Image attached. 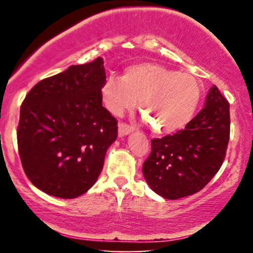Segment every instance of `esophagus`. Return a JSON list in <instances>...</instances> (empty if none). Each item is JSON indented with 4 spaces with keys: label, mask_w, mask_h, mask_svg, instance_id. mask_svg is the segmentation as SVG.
<instances>
[{
    "label": "esophagus",
    "mask_w": 253,
    "mask_h": 253,
    "mask_svg": "<svg viewBox=\"0 0 253 253\" xmlns=\"http://www.w3.org/2000/svg\"><path fill=\"white\" fill-rule=\"evenodd\" d=\"M130 132H132V127H129L128 125L126 124L119 125V136H120V138L128 135Z\"/></svg>",
    "instance_id": "obj_1"
}]
</instances>
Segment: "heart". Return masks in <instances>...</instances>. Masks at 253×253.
I'll return each instance as SVG.
<instances>
[{"mask_svg":"<svg viewBox=\"0 0 253 253\" xmlns=\"http://www.w3.org/2000/svg\"><path fill=\"white\" fill-rule=\"evenodd\" d=\"M101 95L106 108L114 115L133 109L140 100V110L152 130L170 134L191 120L201 89L196 78L188 72L144 63L127 68L123 77H107Z\"/></svg>","mask_w":253,"mask_h":253,"instance_id":"b5f03b06","label":"heart"}]
</instances>
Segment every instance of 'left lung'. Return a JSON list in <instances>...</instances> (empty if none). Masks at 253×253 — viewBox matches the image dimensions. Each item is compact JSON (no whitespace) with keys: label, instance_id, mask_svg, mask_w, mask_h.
Instances as JSON below:
<instances>
[{"label":"left lung","instance_id":"obj_1","mask_svg":"<svg viewBox=\"0 0 253 253\" xmlns=\"http://www.w3.org/2000/svg\"><path fill=\"white\" fill-rule=\"evenodd\" d=\"M229 140V104L215 85L205 107L184 129L152 139L143 175L156 194L168 200L190 196L219 171Z\"/></svg>","mask_w":253,"mask_h":253}]
</instances>
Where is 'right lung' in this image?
I'll list each match as a JSON object with an SVG mask.
<instances>
[{
    "label": "right lung",
    "instance_id": "obj_1",
    "mask_svg": "<svg viewBox=\"0 0 253 253\" xmlns=\"http://www.w3.org/2000/svg\"><path fill=\"white\" fill-rule=\"evenodd\" d=\"M102 58L40 81L20 108L17 145L38 189L75 199L97 181L118 123L102 106Z\"/></svg>",
    "mask_w": 253,
    "mask_h": 253
}]
</instances>
